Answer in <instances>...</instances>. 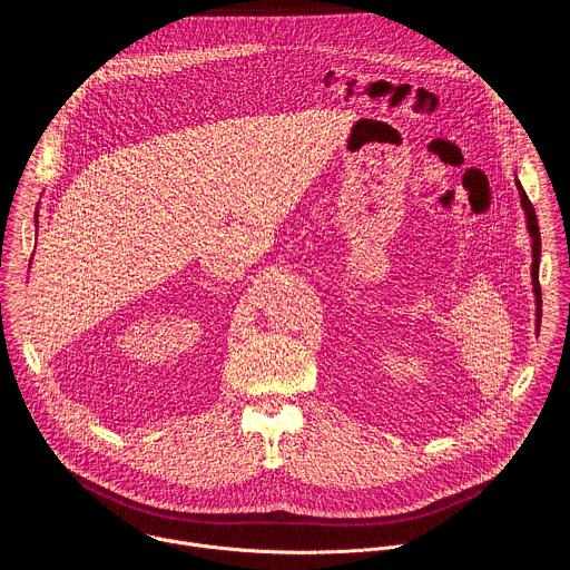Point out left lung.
I'll return each mask as SVG.
<instances>
[{
	"instance_id": "obj_1",
	"label": "left lung",
	"mask_w": 570,
	"mask_h": 570,
	"mask_svg": "<svg viewBox=\"0 0 570 570\" xmlns=\"http://www.w3.org/2000/svg\"><path fill=\"white\" fill-rule=\"evenodd\" d=\"M517 180V189H519V196H521V207H523V214H525V225H528V234H530V240H532V291H534V308H537V332L541 327V288H539V262H541V236H539V223H537V214H534V207L532 203L528 200L525 196V189L521 187L519 178Z\"/></svg>"
}]
</instances>
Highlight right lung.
Instances as JSON below:
<instances>
[{"label": "right lung", "instance_id": "obj_1", "mask_svg": "<svg viewBox=\"0 0 570 570\" xmlns=\"http://www.w3.org/2000/svg\"><path fill=\"white\" fill-rule=\"evenodd\" d=\"M36 223H38V214H36ZM36 227H38V225H36ZM36 232H38V229H36Z\"/></svg>", "mask_w": 570, "mask_h": 570}]
</instances>
